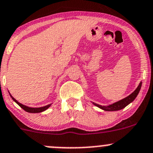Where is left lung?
Wrapping results in <instances>:
<instances>
[{
	"label": "left lung",
	"instance_id": "left-lung-1",
	"mask_svg": "<svg viewBox=\"0 0 153 153\" xmlns=\"http://www.w3.org/2000/svg\"><path fill=\"white\" fill-rule=\"evenodd\" d=\"M141 84H142V82H140L139 84V86H137L135 91L133 92H132L130 95H128V97L123 98V99L117 101V102H114V103L111 104V105H99V104L95 103V102H92L94 105H96L97 107L100 108V109L103 111H119L121 110V109L124 108L126 107L127 105H129L131 102H133L136 97H137L138 94L139 93V91H140L141 87Z\"/></svg>",
	"mask_w": 153,
	"mask_h": 153
}]
</instances>
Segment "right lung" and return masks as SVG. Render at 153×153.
Segmentation results:
<instances>
[{
	"label": "right lung",
	"mask_w": 153,
	"mask_h": 153,
	"mask_svg": "<svg viewBox=\"0 0 153 153\" xmlns=\"http://www.w3.org/2000/svg\"><path fill=\"white\" fill-rule=\"evenodd\" d=\"M9 94H10L11 97L12 98L13 100L14 101V102H16V103L19 106H20V107L22 108L23 110H25V111L28 112V113H41V112L42 111H45V110H47L49 107H51V105H52V103L49 104V105H47L45 106H42V107H39V108H32V107H28V106L27 105H22V103H20V102H19L16 99H14V97H12V94L9 93Z\"/></svg>",
	"instance_id": "add662e5"
}]
</instances>
